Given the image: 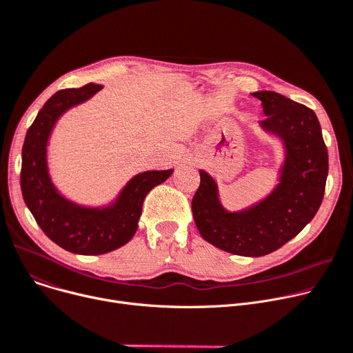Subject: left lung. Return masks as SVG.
Returning <instances> with one entry per match:
<instances>
[{
    "label": "left lung",
    "mask_w": 353,
    "mask_h": 353,
    "mask_svg": "<svg viewBox=\"0 0 353 353\" xmlns=\"http://www.w3.org/2000/svg\"><path fill=\"white\" fill-rule=\"evenodd\" d=\"M252 95L262 102L261 128L279 138L285 150L278 185L248 208L228 211L221 203L215 179L199 170L192 214L205 241L225 252L256 258L279 250L314 219L323 199L329 165L312 110L274 91Z\"/></svg>",
    "instance_id": "left-lung-1"
}]
</instances>
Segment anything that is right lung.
Instances as JSON below:
<instances>
[{"label": "right lung", "mask_w": 353, "mask_h": 353, "mask_svg": "<svg viewBox=\"0 0 353 353\" xmlns=\"http://www.w3.org/2000/svg\"><path fill=\"white\" fill-rule=\"evenodd\" d=\"M102 88L99 84H87L55 92L39 110L23 145L21 191L26 205L52 242L78 255L107 254L130 242L138 230L145 196L174 172H139L112 202L103 206L79 205L58 191L48 171L47 147L51 132L70 108L88 101Z\"/></svg>", "instance_id": "right-lung-1"}]
</instances>
